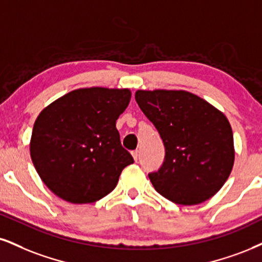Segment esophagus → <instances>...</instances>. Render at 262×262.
I'll list each match as a JSON object with an SVG mask.
<instances>
[{
    "mask_svg": "<svg viewBox=\"0 0 262 262\" xmlns=\"http://www.w3.org/2000/svg\"><path fill=\"white\" fill-rule=\"evenodd\" d=\"M132 157H134L135 161H137V160H138V150H134V151H132Z\"/></svg>",
    "mask_w": 262,
    "mask_h": 262,
    "instance_id": "1",
    "label": "esophagus"
}]
</instances>
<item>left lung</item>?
<instances>
[{"mask_svg": "<svg viewBox=\"0 0 262 262\" xmlns=\"http://www.w3.org/2000/svg\"><path fill=\"white\" fill-rule=\"evenodd\" d=\"M136 102L159 132L165 158L149 172L158 193L195 205L216 194L234 163L233 134L224 113L187 91H137Z\"/></svg>", "mask_w": 262, "mask_h": 262, "instance_id": "1", "label": "left lung"}]
</instances>
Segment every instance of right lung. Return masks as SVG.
Listing matches in <instances>:
<instances>
[{
    "label": "right lung",
    "instance_id": "add662e5",
    "mask_svg": "<svg viewBox=\"0 0 262 262\" xmlns=\"http://www.w3.org/2000/svg\"><path fill=\"white\" fill-rule=\"evenodd\" d=\"M130 98L126 89H80L40 113L32 128L30 156L54 194L85 204L115 188L124 167L134 163L115 126Z\"/></svg>",
    "mask_w": 262,
    "mask_h": 262
}]
</instances>
